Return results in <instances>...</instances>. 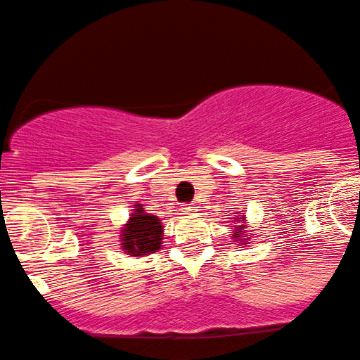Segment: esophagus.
I'll use <instances>...</instances> for the list:
<instances>
[{"label": "esophagus", "instance_id": "obj_1", "mask_svg": "<svg viewBox=\"0 0 360 360\" xmlns=\"http://www.w3.org/2000/svg\"><path fill=\"white\" fill-rule=\"evenodd\" d=\"M195 210H197V206H193V204H184L183 206L184 213H193Z\"/></svg>", "mask_w": 360, "mask_h": 360}]
</instances>
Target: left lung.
Instances as JSON below:
<instances>
[{"label": "left lung", "mask_w": 360, "mask_h": 360, "mask_svg": "<svg viewBox=\"0 0 360 360\" xmlns=\"http://www.w3.org/2000/svg\"><path fill=\"white\" fill-rule=\"evenodd\" d=\"M238 233H241V227H238ZM234 236L238 238V234H234Z\"/></svg>", "instance_id": "8db88e82"}]
</instances>
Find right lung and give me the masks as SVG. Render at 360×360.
I'll return each instance as SVG.
<instances>
[{
  "mask_svg": "<svg viewBox=\"0 0 360 360\" xmlns=\"http://www.w3.org/2000/svg\"><path fill=\"white\" fill-rule=\"evenodd\" d=\"M136 214H133L129 224L122 233V247L129 256H146L147 252H156L161 245L163 226L156 217L143 213L142 206L136 204Z\"/></svg>",
  "mask_w": 360,
  "mask_h": 360,
  "instance_id": "1",
  "label": "right lung"
}]
</instances>
